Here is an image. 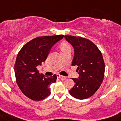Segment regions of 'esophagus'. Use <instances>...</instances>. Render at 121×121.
<instances>
[{
  "label": "esophagus",
  "instance_id": "obj_1",
  "mask_svg": "<svg viewBox=\"0 0 121 121\" xmlns=\"http://www.w3.org/2000/svg\"><path fill=\"white\" fill-rule=\"evenodd\" d=\"M57 77L58 78H61L62 80H65L66 79V77L64 76H62V75H61L59 74V73H57Z\"/></svg>",
  "mask_w": 121,
  "mask_h": 121
}]
</instances>
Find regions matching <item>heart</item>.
<instances>
[{
	"label": "heart",
	"mask_w": 121,
	"mask_h": 121,
	"mask_svg": "<svg viewBox=\"0 0 121 121\" xmlns=\"http://www.w3.org/2000/svg\"><path fill=\"white\" fill-rule=\"evenodd\" d=\"M61 51H64V50H67L70 49V46L67 43H63L61 45Z\"/></svg>",
	"instance_id": "1"
}]
</instances>
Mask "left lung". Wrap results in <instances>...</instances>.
Listing matches in <instances>:
<instances>
[{
  "instance_id": "left-lung-1",
  "label": "left lung",
  "mask_w": 121,
  "mask_h": 121,
  "mask_svg": "<svg viewBox=\"0 0 121 121\" xmlns=\"http://www.w3.org/2000/svg\"><path fill=\"white\" fill-rule=\"evenodd\" d=\"M65 38L74 48L72 65L77 66L78 78L69 90L73 97L83 99L91 97L98 90L104 76L105 65L102 54L98 47L88 39L80 36L65 35Z\"/></svg>"
}]
</instances>
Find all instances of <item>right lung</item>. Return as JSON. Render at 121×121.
Here are the masks:
<instances>
[{"instance_id": "1", "label": "right lung", "mask_w": 121, "mask_h": 121, "mask_svg": "<svg viewBox=\"0 0 121 121\" xmlns=\"http://www.w3.org/2000/svg\"><path fill=\"white\" fill-rule=\"evenodd\" d=\"M63 38L62 35L37 37L24 45L18 54L14 66L16 82L22 92L32 100H42L51 94L49 86L56 82V75L46 77L39 73L37 67Z\"/></svg>"}]
</instances>
